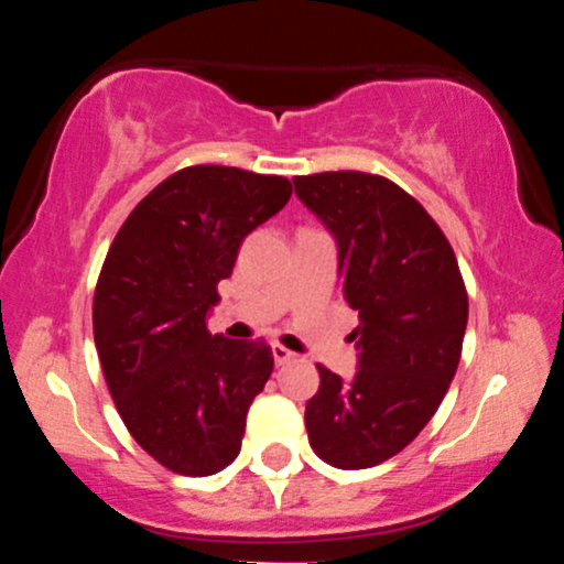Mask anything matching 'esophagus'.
Here are the masks:
<instances>
[{"instance_id": "esophagus-1", "label": "esophagus", "mask_w": 564, "mask_h": 564, "mask_svg": "<svg viewBox=\"0 0 564 564\" xmlns=\"http://www.w3.org/2000/svg\"><path fill=\"white\" fill-rule=\"evenodd\" d=\"M273 358H275L278 366H283V364H289V360H294L296 355L291 352V349L283 347V345H273Z\"/></svg>"}]
</instances>
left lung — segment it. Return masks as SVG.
<instances>
[{
	"instance_id": "obj_1",
	"label": "left lung",
	"mask_w": 564,
	"mask_h": 564,
	"mask_svg": "<svg viewBox=\"0 0 564 564\" xmlns=\"http://www.w3.org/2000/svg\"><path fill=\"white\" fill-rule=\"evenodd\" d=\"M296 196L336 241L341 296L358 310V371L318 366L304 408L313 451L336 469H366L411 443L448 392L469 300L437 223L379 174L294 177Z\"/></svg>"
}]
</instances>
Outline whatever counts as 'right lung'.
Listing matches in <instances>:
<instances>
[{"label": "right lung", "instance_id": "1", "mask_svg": "<svg viewBox=\"0 0 564 564\" xmlns=\"http://www.w3.org/2000/svg\"><path fill=\"white\" fill-rule=\"evenodd\" d=\"M289 198L286 177L187 166L134 206L108 249L93 304L102 373L129 435L177 475L228 467L273 373L264 341L212 336L206 321L243 238Z\"/></svg>", "mask_w": 564, "mask_h": 564}]
</instances>
